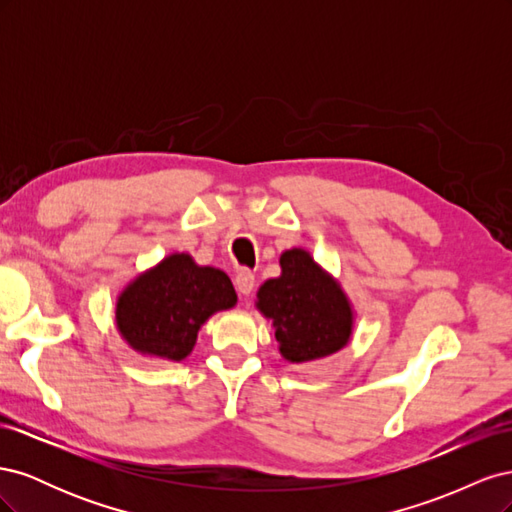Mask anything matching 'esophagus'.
<instances>
[{
  "label": "esophagus",
  "instance_id": "obj_1",
  "mask_svg": "<svg viewBox=\"0 0 512 512\" xmlns=\"http://www.w3.org/2000/svg\"><path fill=\"white\" fill-rule=\"evenodd\" d=\"M235 286H237L239 294H243V297H250L254 286H256L254 273L247 271V269H241V271L235 275Z\"/></svg>",
  "mask_w": 512,
  "mask_h": 512
}]
</instances>
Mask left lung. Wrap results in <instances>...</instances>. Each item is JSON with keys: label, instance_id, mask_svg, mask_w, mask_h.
I'll list each match as a JSON object with an SVG mask.
<instances>
[{"label": "left lung", "instance_id": "obj_1", "mask_svg": "<svg viewBox=\"0 0 512 512\" xmlns=\"http://www.w3.org/2000/svg\"><path fill=\"white\" fill-rule=\"evenodd\" d=\"M280 265L282 275L260 286L256 307L273 320L284 359L307 363L342 350L354 322L342 286L299 247L286 250Z\"/></svg>", "mask_w": 512, "mask_h": 512}]
</instances>
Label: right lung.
<instances>
[{
	"label": "right lung",
	"instance_id": "right-lung-1",
	"mask_svg": "<svg viewBox=\"0 0 512 512\" xmlns=\"http://www.w3.org/2000/svg\"><path fill=\"white\" fill-rule=\"evenodd\" d=\"M235 303L237 292L224 271L198 267L190 254H170L123 288L115 318L136 352L183 361L209 316Z\"/></svg>",
	"mask_w": 512,
	"mask_h": 512
}]
</instances>
